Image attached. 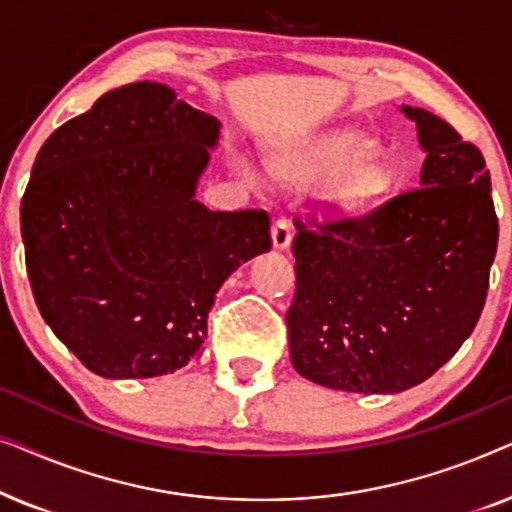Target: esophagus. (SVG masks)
Returning a JSON list of instances; mask_svg holds the SVG:
<instances>
[{
    "label": "esophagus",
    "instance_id": "obj_1",
    "mask_svg": "<svg viewBox=\"0 0 512 512\" xmlns=\"http://www.w3.org/2000/svg\"><path fill=\"white\" fill-rule=\"evenodd\" d=\"M293 240V226L291 221L286 219H279L275 221V226H272V244H275V249H286Z\"/></svg>",
    "mask_w": 512,
    "mask_h": 512
}]
</instances>
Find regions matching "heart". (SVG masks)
<instances>
[{
    "mask_svg": "<svg viewBox=\"0 0 512 512\" xmlns=\"http://www.w3.org/2000/svg\"><path fill=\"white\" fill-rule=\"evenodd\" d=\"M373 139L356 130H328L279 144L272 153L275 172L293 186H312L331 179L328 200L340 207H359L380 198L391 186V174L373 156ZM240 170L258 184V174L247 160Z\"/></svg>",
    "mask_w": 512,
    "mask_h": 512,
    "instance_id": "1",
    "label": "heart"
}]
</instances>
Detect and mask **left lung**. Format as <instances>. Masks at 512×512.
Returning a JSON list of instances; mask_svg holds the SVG:
<instances>
[{
  "label": "left lung",
  "mask_w": 512,
  "mask_h": 512,
  "mask_svg": "<svg viewBox=\"0 0 512 512\" xmlns=\"http://www.w3.org/2000/svg\"><path fill=\"white\" fill-rule=\"evenodd\" d=\"M401 111L426 153L419 188L361 216L296 221L291 363L328 389L415 387L457 354L485 307L499 242L485 158L431 111Z\"/></svg>",
  "instance_id": "left-lung-1"
}]
</instances>
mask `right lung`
I'll return each mask as SVG.
<instances>
[{
    "label": "right lung",
    "instance_id": "right-lung-1",
    "mask_svg": "<svg viewBox=\"0 0 512 512\" xmlns=\"http://www.w3.org/2000/svg\"><path fill=\"white\" fill-rule=\"evenodd\" d=\"M221 123L165 83L109 90L60 125L20 202L41 317L109 380L186 366L216 291L272 247L263 209L212 212L195 198Z\"/></svg>",
    "mask_w": 512,
    "mask_h": 512
}]
</instances>
